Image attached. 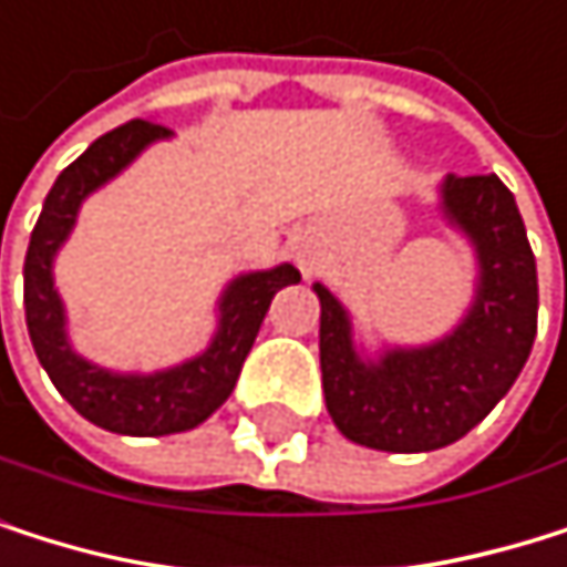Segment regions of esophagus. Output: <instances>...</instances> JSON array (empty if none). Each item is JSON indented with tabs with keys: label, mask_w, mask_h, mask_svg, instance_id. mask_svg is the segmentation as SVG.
Here are the masks:
<instances>
[{
	"label": "esophagus",
	"mask_w": 567,
	"mask_h": 567,
	"mask_svg": "<svg viewBox=\"0 0 567 567\" xmlns=\"http://www.w3.org/2000/svg\"><path fill=\"white\" fill-rule=\"evenodd\" d=\"M297 264L310 274V270H315V264H318V252L310 249L307 243H300V246H297Z\"/></svg>",
	"instance_id": "1"
}]
</instances>
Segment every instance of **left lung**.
Wrapping results in <instances>:
<instances>
[{
  "instance_id": "obj_1",
  "label": "left lung",
  "mask_w": 567,
  "mask_h": 567,
  "mask_svg": "<svg viewBox=\"0 0 567 567\" xmlns=\"http://www.w3.org/2000/svg\"><path fill=\"white\" fill-rule=\"evenodd\" d=\"M443 216L476 249V297L440 341L364 361L348 310L321 300V382L334 426L368 450L430 453L463 440L517 382L537 334V267L511 188L497 175H446Z\"/></svg>"
}]
</instances>
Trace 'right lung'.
I'll list each match as a JSON object with an SVG mask.
<instances>
[{
	"label": "right lung",
	"instance_id": "obj_1",
	"mask_svg": "<svg viewBox=\"0 0 567 567\" xmlns=\"http://www.w3.org/2000/svg\"><path fill=\"white\" fill-rule=\"evenodd\" d=\"M168 134L172 131L165 124L137 117L101 134L73 165H66L47 195L22 267L25 328H30V341L50 382L83 419L121 436H168L206 422L236 389L243 361L260 334L274 293L300 280L297 267L290 264L236 277L219 297V328L213 344L199 358H188L165 372H111L70 348L63 300L53 287L56 249L70 236L80 203L121 168H127L152 141Z\"/></svg>",
	"mask_w": 567,
	"mask_h": 567
}]
</instances>
